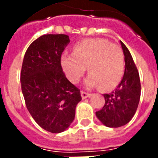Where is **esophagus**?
<instances>
[{
	"label": "esophagus",
	"instance_id": "34e87169",
	"mask_svg": "<svg viewBox=\"0 0 158 158\" xmlns=\"http://www.w3.org/2000/svg\"><path fill=\"white\" fill-rule=\"evenodd\" d=\"M81 96L82 98L84 99L91 96V94H90V93H87V92L85 91H81Z\"/></svg>",
	"mask_w": 158,
	"mask_h": 158
}]
</instances>
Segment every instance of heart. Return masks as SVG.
I'll return each mask as SVG.
<instances>
[{
  "instance_id": "1",
  "label": "heart",
  "mask_w": 158,
  "mask_h": 158,
  "mask_svg": "<svg viewBox=\"0 0 158 158\" xmlns=\"http://www.w3.org/2000/svg\"><path fill=\"white\" fill-rule=\"evenodd\" d=\"M60 63L71 83H79L87 67L89 75L85 84L88 87L101 85L104 89L116 86L125 70L122 49L104 39H87L77 43L73 54L62 55Z\"/></svg>"
}]
</instances>
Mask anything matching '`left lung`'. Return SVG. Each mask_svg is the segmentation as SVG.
I'll use <instances>...</instances> for the list:
<instances>
[{
	"label": "left lung",
	"mask_w": 158,
	"mask_h": 158,
	"mask_svg": "<svg viewBox=\"0 0 158 158\" xmlns=\"http://www.w3.org/2000/svg\"><path fill=\"white\" fill-rule=\"evenodd\" d=\"M125 55V69L121 81L114 91L104 94L105 105L96 111L97 117L107 127L126 125L135 115L141 94V84L137 67L126 46L120 42Z\"/></svg>",
	"instance_id": "1"
}]
</instances>
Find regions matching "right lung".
Instances as JSON below:
<instances>
[{"label":"right lung","instance_id":"1","mask_svg":"<svg viewBox=\"0 0 158 158\" xmlns=\"http://www.w3.org/2000/svg\"><path fill=\"white\" fill-rule=\"evenodd\" d=\"M65 34H45L26 51L20 73L27 109L39 126L51 133L63 132L73 122L80 90L67 79L60 59L69 44Z\"/></svg>","mask_w":158,"mask_h":158}]
</instances>
